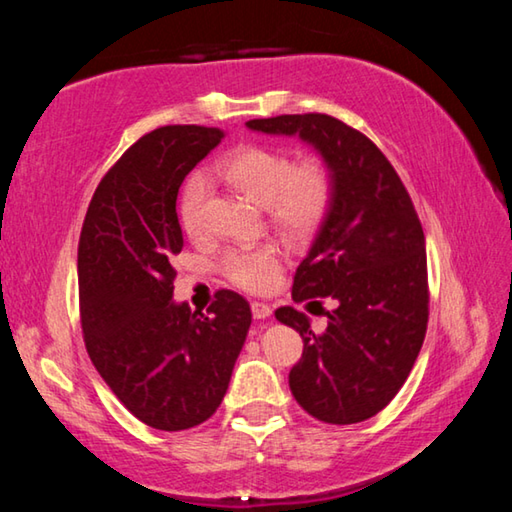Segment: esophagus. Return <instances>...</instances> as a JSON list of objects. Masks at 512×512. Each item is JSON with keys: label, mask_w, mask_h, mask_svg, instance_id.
<instances>
[{"label": "esophagus", "mask_w": 512, "mask_h": 512, "mask_svg": "<svg viewBox=\"0 0 512 512\" xmlns=\"http://www.w3.org/2000/svg\"><path fill=\"white\" fill-rule=\"evenodd\" d=\"M250 309H253V316L257 320H264V318H268V316L273 314L271 305H266V302H253V305H250Z\"/></svg>", "instance_id": "esophagus-1"}]
</instances>
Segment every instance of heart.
Returning a JSON list of instances; mask_svg holds the SVG:
<instances>
[{
	"label": "heart",
	"mask_w": 512,
	"mask_h": 512,
	"mask_svg": "<svg viewBox=\"0 0 512 512\" xmlns=\"http://www.w3.org/2000/svg\"><path fill=\"white\" fill-rule=\"evenodd\" d=\"M216 171L225 183L266 207L275 228L293 239L309 237L332 203L334 178L320 158L293 164L287 151L255 144L230 153ZM205 194V176L194 173L185 183L178 205L180 225L189 237L201 235ZM280 262L282 255L275 246L235 250L223 259V273L235 287L259 293L273 287L280 275Z\"/></svg>",
	"instance_id": "obj_1"
}]
</instances>
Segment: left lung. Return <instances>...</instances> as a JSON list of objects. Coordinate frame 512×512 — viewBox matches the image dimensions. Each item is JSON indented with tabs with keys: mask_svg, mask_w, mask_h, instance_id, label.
<instances>
[{
	"mask_svg": "<svg viewBox=\"0 0 512 512\" xmlns=\"http://www.w3.org/2000/svg\"><path fill=\"white\" fill-rule=\"evenodd\" d=\"M246 126L298 135L332 171V203L291 296L309 305L332 300L334 309L323 334L293 307H280L275 318L305 341L289 372L302 409L329 424L368 420L400 391L427 334V253L411 196L386 155L339 119L309 112Z\"/></svg>",
	"mask_w": 512,
	"mask_h": 512,
	"instance_id": "obj_1",
	"label": "left lung"
}]
</instances>
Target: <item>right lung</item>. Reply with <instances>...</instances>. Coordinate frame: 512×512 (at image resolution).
Segmentation results:
<instances>
[{"label":"right lung","instance_id":"right-lung-1","mask_svg":"<svg viewBox=\"0 0 512 512\" xmlns=\"http://www.w3.org/2000/svg\"><path fill=\"white\" fill-rule=\"evenodd\" d=\"M223 137L205 126L140 137L103 176L81 230L85 348L117 400L160 431L192 429L219 409L253 320L228 289L207 314L173 302L178 189Z\"/></svg>","mask_w":512,"mask_h":512}]
</instances>
